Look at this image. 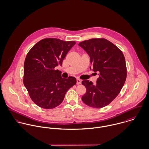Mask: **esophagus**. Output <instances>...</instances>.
Listing matches in <instances>:
<instances>
[{"mask_svg":"<svg viewBox=\"0 0 149 149\" xmlns=\"http://www.w3.org/2000/svg\"><path fill=\"white\" fill-rule=\"evenodd\" d=\"M77 83H76V84H77V85H79V84H81V80H80V79H77Z\"/></svg>","mask_w":149,"mask_h":149,"instance_id":"obj_1","label":"esophagus"}]
</instances>
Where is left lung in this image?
I'll use <instances>...</instances> for the list:
<instances>
[{
	"instance_id": "8db88e82",
	"label": "left lung",
	"mask_w": 149,
	"mask_h": 149,
	"mask_svg": "<svg viewBox=\"0 0 149 149\" xmlns=\"http://www.w3.org/2000/svg\"><path fill=\"white\" fill-rule=\"evenodd\" d=\"M89 54L94 72H99L96 84L83 80L86 89L82 101L91 107L100 108L111 103L119 95L127 77V68L122 52L104 38H92L79 43ZM91 69V68H90Z\"/></svg>"
}]
</instances>
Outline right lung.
<instances>
[{"instance_id":"obj_1","label":"right lung","mask_w":149,"mask_h":149,"mask_svg":"<svg viewBox=\"0 0 149 149\" xmlns=\"http://www.w3.org/2000/svg\"><path fill=\"white\" fill-rule=\"evenodd\" d=\"M76 44L57 38H45L28 52L24 63L23 84L33 102L45 109L58 106L68 90L76 84L69 76L62 78L55 68L61 66L66 54Z\"/></svg>"}]
</instances>
